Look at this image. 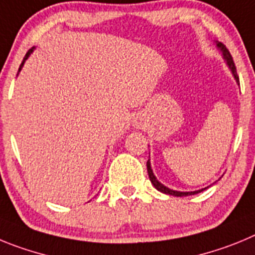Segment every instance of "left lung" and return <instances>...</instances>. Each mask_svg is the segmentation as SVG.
I'll return each instance as SVG.
<instances>
[{
	"mask_svg": "<svg viewBox=\"0 0 255 255\" xmlns=\"http://www.w3.org/2000/svg\"><path fill=\"white\" fill-rule=\"evenodd\" d=\"M216 43V47L217 49L220 50L222 53V58L225 59V62H226V65L229 66V68H230L231 73H233L234 79L236 80V82H238V85H239V76H238V73H236V67L235 65H234V61H233V57H231L230 52H229L228 49H226V47H225L222 43L220 42H215ZM147 173H148V178H150L151 183H152L153 187L156 188V189L159 190V192H161V193H165V194H170V196H175V197H185V196H193V194H197V193H201V192H203L205 189H207V188H202V189H198V190H193V192H180V190H174V189H170V188L165 187L164 184H161V183L157 180V178L155 176V174H153L152 169H151V162H150V159H148L147 161Z\"/></svg>",
	"mask_w": 255,
	"mask_h": 255,
	"instance_id": "obj_1",
	"label": "left lung"
}]
</instances>
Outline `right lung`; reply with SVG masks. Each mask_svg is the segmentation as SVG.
<instances>
[{"instance_id":"add662e5","label":"right lung","mask_w":255,"mask_h":255,"mask_svg":"<svg viewBox=\"0 0 255 255\" xmlns=\"http://www.w3.org/2000/svg\"><path fill=\"white\" fill-rule=\"evenodd\" d=\"M33 50H34V47L31 48V49H29V52H27L26 54H25V57H24V59H22V62H21V65H20V68H19V72L20 71H21V68H22V66H24V63H25V61H26L27 58H29V56H30L31 53H33Z\"/></svg>"}]
</instances>
